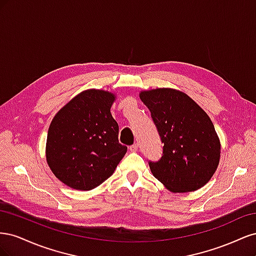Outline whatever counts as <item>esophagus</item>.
Listing matches in <instances>:
<instances>
[{"label":"esophagus","instance_id":"obj_1","mask_svg":"<svg viewBox=\"0 0 256 256\" xmlns=\"http://www.w3.org/2000/svg\"><path fill=\"white\" fill-rule=\"evenodd\" d=\"M138 143H134V145L129 146V150H130L131 152H136V150H138Z\"/></svg>","mask_w":256,"mask_h":256}]
</instances>
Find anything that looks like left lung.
Wrapping results in <instances>:
<instances>
[{
    "label": "left lung",
    "instance_id": "obj_1",
    "mask_svg": "<svg viewBox=\"0 0 256 256\" xmlns=\"http://www.w3.org/2000/svg\"><path fill=\"white\" fill-rule=\"evenodd\" d=\"M140 98L164 144L161 158L148 162L152 175L172 192L202 188L220 160V140L212 120L194 100L173 88L144 90Z\"/></svg>",
    "mask_w": 256,
    "mask_h": 256
}]
</instances>
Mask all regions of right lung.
I'll return each mask as SVG.
<instances>
[{"label": "right lung", "mask_w": 256, "mask_h": 256, "mask_svg": "<svg viewBox=\"0 0 256 256\" xmlns=\"http://www.w3.org/2000/svg\"><path fill=\"white\" fill-rule=\"evenodd\" d=\"M114 100L109 92L84 90L52 120L46 158L52 173L68 187H98L125 156L127 146L118 142V124L110 111Z\"/></svg>", "instance_id": "right-lung-1"}]
</instances>
